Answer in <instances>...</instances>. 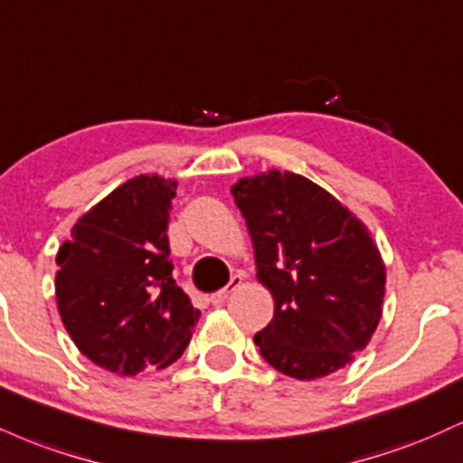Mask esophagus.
<instances>
[{
    "mask_svg": "<svg viewBox=\"0 0 463 463\" xmlns=\"http://www.w3.org/2000/svg\"><path fill=\"white\" fill-rule=\"evenodd\" d=\"M241 282H243L241 276H232L226 288H222V291H217V293L211 295V304H213V306H222V304H224L226 299H228V295L235 291V288H237L239 285H241Z\"/></svg>",
    "mask_w": 463,
    "mask_h": 463,
    "instance_id": "1",
    "label": "esophagus"
}]
</instances>
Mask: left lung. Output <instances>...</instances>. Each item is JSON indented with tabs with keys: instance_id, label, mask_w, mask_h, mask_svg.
<instances>
[{
	"instance_id": "obj_1",
	"label": "left lung",
	"mask_w": 463,
	"mask_h": 463,
	"mask_svg": "<svg viewBox=\"0 0 463 463\" xmlns=\"http://www.w3.org/2000/svg\"><path fill=\"white\" fill-rule=\"evenodd\" d=\"M231 192L252 237L256 280L274 298V319L254 336L260 355L306 382L343 369L382 319L386 265L371 231L295 172L243 176Z\"/></svg>"
}]
</instances>
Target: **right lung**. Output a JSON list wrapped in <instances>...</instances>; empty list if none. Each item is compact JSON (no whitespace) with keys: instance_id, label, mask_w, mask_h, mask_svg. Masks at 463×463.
Instances as JSON below:
<instances>
[{"instance_id":"add662e5","label":"right lung","mask_w":463,"mask_h":463,"mask_svg":"<svg viewBox=\"0 0 463 463\" xmlns=\"http://www.w3.org/2000/svg\"><path fill=\"white\" fill-rule=\"evenodd\" d=\"M175 178L140 175L88 209L60 246L55 299L77 349L116 375L165 369L200 319L172 278Z\"/></svg>"}]
</instances>
